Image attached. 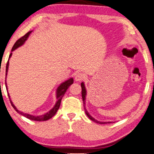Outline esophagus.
<instances>
[{"mask_svg":"<svg viewBox=\"0 0 154 154\" xmlns=\"http://www.w3.org/2000/svg\"><path fill=\"white\" fill-rule=\"evenodd\" d=\"M85 75L83 74V73H77L76 75H75V80L76 81H83V80L85 79Z\"/></svg>","mask_w":154,"mask_h":154,"instance_id":"esophagus-1","label":"esophagus"}]
</instances>
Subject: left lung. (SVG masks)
Returning a JSON list of instances; mask_svg holds the SVG:
<instances>
[{"label":"left lung","mask_w":154,"mask_h":154,"mask_svg":"<svg viewBox=\"0 0 154 154\" xmlns=\"http://www.w3.org/2000/svg\"><path fill=\"white\" fill-rule=\"evenodd\" d=\"M81 88H82V98H83V104H84V109H85V113L86 115L88 116V118L90 120H92V121L95 122L97 123H99V124H106V123H110L111 122H100V121H97L96 119H94L93 117H92L89 114V113L88 112L87 110H86V109L85 108V97H86V94H87V92H86V89H85V85H84L83 83H81Z\"/></svg>","instance_id":"8db88e82"}]
</instances>
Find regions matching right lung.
Segmentation results:
<instances>
[{
    "label": "right lung",
    "instance_id": "1",
    "mask_svg": "<svg viewBox=\"0 0 154 154\" xmlns=\"http://www.w3.org/2000/svg\"><path fill=\"white\" fill-rule=\"evenodd\" d=\"M32 32V31H29L28 33H26V34H25L24 36H22V38H20V39H18L17 41H16V43L14 44L13 47L12 48V52L14 50L17 48H18L19 47H20V46H22L23 44L25 43V41H26L27 38H28V37L29 36V35L31 34V33ZM12 52L10 54V56H9V60L10 58V57L12 56ZM9 60L8 61V63H7V65H6V74L5 75L7 76V73H8V66H9ZM73 79L72 78H71V79H69L66 81L65 82H63L62 83L60 84V85L57 88V92H56V97H57V102L55 103V105H54L53 108H52L51 110H50L48 112H47L45 114H43L41 116H33V115H31V114H29V113H24V112H22V111H19L16 108V106H14L13 104V103L10 100V95H9V93L8 92V97H9L10 98V103H11L12 107H13L14 110H15L18 113H20V114L22 115L23 116L27 118V119H30V120H32V121H47V120H49L50 119H51L52 117H53L54 115H55V113H57V111L60 108V104H61V101H62V99L63 97V96L64 95L65 92H66V90L68 89L69 88V86H70L71 84H73ZM5 86H6V89L8 90V87H7V83H6V77H5Z\"/></svg>",
    "mask_w": 154,
    "mask_h": 154
}]
</instances>
